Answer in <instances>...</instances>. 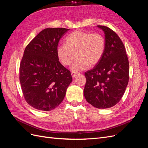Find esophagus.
Returning <instances> with one entry per match:
<instances>
[{
  "mask_svg": "<svg viewBox=\"0 0 148 148\" xmlns=\"http://www.w3.org/2000/svg\"><path fill=\"white\" fill-rule=\"evenodd\" d=\"M77 75H78V73H77L71 72V77H72V78H75Z\"/></svg>",
  "mask_w": 148,
  "mask_h": 148,
  "instance_id": "1",
  "label": "esophagus"
}]
</instances>
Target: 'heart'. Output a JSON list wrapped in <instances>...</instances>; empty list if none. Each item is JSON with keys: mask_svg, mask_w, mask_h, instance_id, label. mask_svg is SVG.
<instances>
[{"mask_svg": "<svg viewBox=\"0 0 148 148\" xmlns=\"http://www.w3.org/2000/svg\"><path fill=\"white\" fill-rule=\"evenodd\" d=\"M105 49L106 41L102 34L77 30L66 37V44L57 46V55L64 66L70 65L75 56H77L71 65V70L76 72L97 64Z\"/></svg>", "mask_w": 148, "mask_h": 148, "instance_id": "heart-1", "label": "heart"}]
</instances>
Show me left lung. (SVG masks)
Listing matches in <instances>:
<instances>
[{
    "instance_id": "obj_1",
    "label": "left lung",
    "mask_w": 148,
    "mask_h": 148,
    "mask_svg": "<svg viewBox=\"0 0 148 148\" xmlns=\"http://www.w3.org/2000/svg\"><path fill=\"white\" fill-rule=\"evenodd\" d=\"M105 34L106 49L101 60L85 72L84 96L98 109L113 107L122 99L129 79V62L119 36L107 26L97 25Z\"/></svg>"
}]
</instances>
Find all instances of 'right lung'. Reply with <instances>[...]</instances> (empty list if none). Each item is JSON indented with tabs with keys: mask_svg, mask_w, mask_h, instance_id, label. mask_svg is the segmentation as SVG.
<instances>
[{
	"mask_svg": "<svg viewBox=\"0 0 148 148\" xmlns=\"http://www.w3.org/2000/svg\"><path fill=\"white\" fill-rule=\"evenodd\" d=\"M69 29H44L25 49L20 82L25 99L36 109H54L64 100L72 82L70 71L60 63L57 55L60 39Z\"/></svg>",
	"mask_w": 148,
	"mask_h": 148,
	"instance_id": "add662e5",
	"label": "right lung"
}]
</instances>
